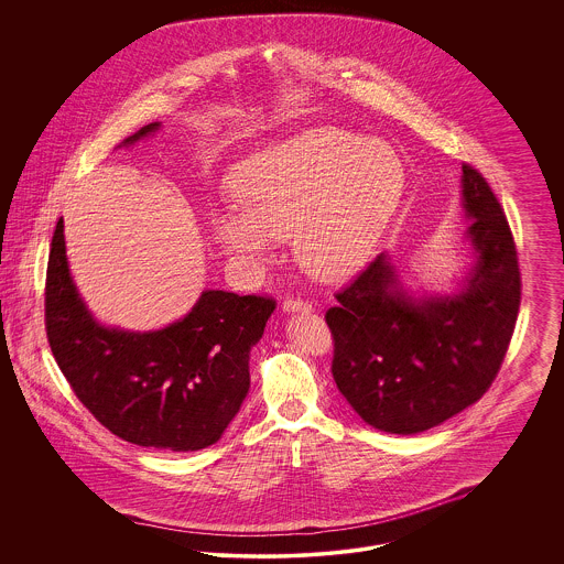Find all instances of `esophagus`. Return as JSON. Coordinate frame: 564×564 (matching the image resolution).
<instances>
[{
  "instance_id": "34e87169",
  "label": "esophagus",
  "mask_w": 564,
  "mask_h": 564,
  "mask_svg": "<svg viewBox=\"0 0 564 564\" xmlns=\"http://www.w3.org/2000/svg\"><path fill=\"white\" fill-rule=\"evenodd\" d=\"M283 311H288V313H311L313 304L306 302V300H300V297L290 295V297L283 300Z\"/></svg>"
}]
</instances>
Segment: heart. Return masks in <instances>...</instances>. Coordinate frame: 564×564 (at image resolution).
Segmentation results:
<instances>
[{
  "mask_svg": "<svg viewBox=\"0 0 564 564\" xmlns=\"http://www.w3.org/2000/svg\"><path fill=\"white\" fill-rule=\"evenodd\" d=\"M402 188V164L384 143L313 131L242 166L235 182L241 205L217 212L214 232L247 267L267 264L274 239H295L302 269L338 281L370 258Z\"/></svg>",
  "mask_w": 564,
  "mask_h": 564,
  "instance_id": "1",
  "label": "heart"
}]
</instances>
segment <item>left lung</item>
Segmentation results:
<instances>
[{
	"instance_id": "1",
	"label": "left lung",
	"mask_w": 564,
	"mask_h": 564,
	"mask_svg": "<svg viewBox=\"0 0 564 564\" xmlns=\"http://www.w3.org/2000/svg\"><path fill=\"white\" fill-rule=\"evenodd\" d=\"M463 209L476 264L458 294L412 300L380 253L325 313L332 375L375 430L421 433L478 402L499 375L522 281L508 217L482 173L463 162Z\"/></svg>"
}]
</instances>
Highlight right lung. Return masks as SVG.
I'll list each match as a JSON object with an SVG mask.
<instances>
[{
    "instance_id": "right-lung-1",
    "label": "right lung",
    "mask_w": 564,
    "mask_h": 564,
    "mask_svg": "<svg viewBox=\"0 0 564 564\" xmlns=\"http://www.w3.org/2000/svg\"><path fill=\"white\" fill-rule=\"evenodd\" d=\"M156 129L152 122L124 143ZM274 308L270 295L207 290L182 322L159 332L104 327L76 292L56 221L44 292L48 345L84 408L124 442L171 453L215 444L249 391V350Z\"/></svg>"
}]
</instances>
